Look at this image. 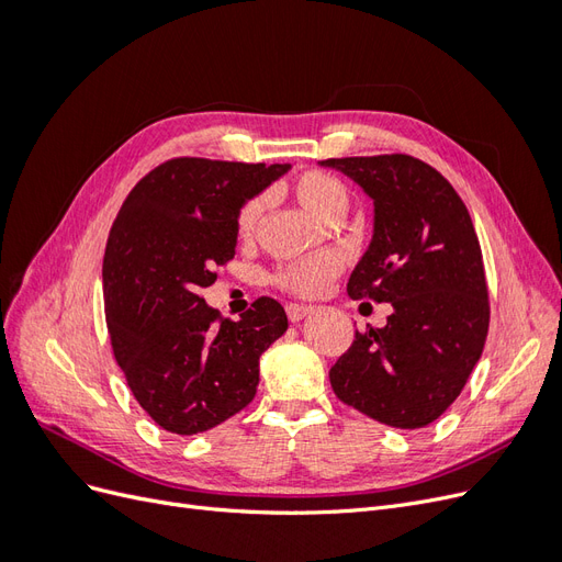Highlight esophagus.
I'll return each instance as SVG.
<instances>
[{
	"label": "esophagus",
	"mask_w": 562,
	"mask_h": 562,
	"mask_svg": "<svg viewBox=\"0 0 562 562\" xmlns=\"http://www.w3.org/2000/svg\"><path fill=\"white\" fill-rule=\"evenodd\" d=\"M310 312H312V307H307V304H295V302L285 304V314H288V318H291L293 323L302 321Z\"/></svg>",
	"instance_id": "1"
}]
</instances>
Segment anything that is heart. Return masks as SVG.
I'll list each match as a JSON object with an SVG mask.
<instances>
[{"mask_svg":"<svg viewBox=\"0 0 562 562\" xmlns=\"http://www.w3.org/2000/svg\"><path fill=\"white\" fill-rule=\"evenodd\" d=\"M293 196L304 211L323 225H328L330 220L337 217L342 220L349 209V192L345 182L321 171L300 176L293 184ZM262 211V196H255L244 203L239 215H236V234H239V239H250L255 229H258ZM339 269H342V262H339L337 255H312V258L281 265L274 274V283L293 295L314 297L339 274Z\"/></svg>","mask_w":562,"mask_h":562,"instance_id":"obj_1","label":"heart"}]
</instances>
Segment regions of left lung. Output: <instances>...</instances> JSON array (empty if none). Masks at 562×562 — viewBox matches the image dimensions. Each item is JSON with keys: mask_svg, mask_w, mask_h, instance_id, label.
I'll return each mask as SVG.
<instances>
[{"mask_svg": "<svg viewBox=\"0 0 562 562\" xmlns=\"http://www.w3.org/2000/svg\"><path fill=\"white\" fill-rule=\"evenodd\" d=\"M318 164L361 184L375 206L349 297L394 307L384 328L356 330L330 368L335 396L389 427H427L462 394L487 337L485 267L471 215L454 187L411 155Z\"/></svg>", "mask_w": 562, "mask_h": 562, "instance_id": "1", "label": "left lung"}]
</instances>
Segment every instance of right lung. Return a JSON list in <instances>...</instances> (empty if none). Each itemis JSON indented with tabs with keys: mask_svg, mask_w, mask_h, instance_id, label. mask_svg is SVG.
Returning a JSON list of instances; mask_svg holds the SVG:
<instances>
[{
	"mask_svg": "<svg viewBox=\"0 0 562 562\" xmlns=\"http://www.w3.org/2000/svg\"><path fill=\"white\" fill-rule=\"evenodd\" d=\"M288 164L180 157L149 171L110 229L103 293L110 342L135 401L161 429L192 436L255 398L260 356L288 330L271 297L239 321L199 295L234 258L236 215Z\"/></svg>",
	"mask_w": 562,
	"mask_h": 562,
	"instance_id": "obj_1",
	"label": "right lung"
}]
</instances>
